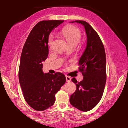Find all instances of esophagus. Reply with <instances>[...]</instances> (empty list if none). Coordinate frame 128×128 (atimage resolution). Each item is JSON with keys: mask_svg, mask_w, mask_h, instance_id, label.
I'll use <instances>...</instances> for the list:
<instances>
[{"mask_svg": "<svg viewBox=\"0 0 128 128\" xmlns=\"http://www.w3.org/2000/svg\"><path fill=\"white\" fill-rule=\"evenodd\" d=\"M66 82H69V81H71V78H70V76H66Z\"/></svg>", "mask_w": 128, "mask_h": 128, "instance_id": "34e87169", "label": "esophagus"}]
</instances>
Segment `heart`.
Wrapping results in <instances>:
<instances>
[{
	"instance_id": "heart-1",
	"label": "heart",
	"mask_w": 128,
	"mask_h": 128,
	"mask_svg": "<svg viewBox=\"0 0 128 128\" xmlns=\"http://www.w3.org/2000/svg\"><path fill=\"white\" fill-rule=\"evenodd\" d=\"M62 36L66 40L68 46H73L75 47L81 39V32L78 28L75 26H70L64 28L61 32ZM52 41L51 37L49 38V44Z\"/></svg>"
}]
</instances>
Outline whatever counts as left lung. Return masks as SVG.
<instances>
[{
    "label": "left lung",
    "instance_id": "8db88e82",
    "mask_svg": "<svg viewBox=\"0 0 128 128\" xmlns=\"http://www.w3.org/2000/svg\"><path fill=\"white\" fill-rule=\"evenodd\" d=\"M75 22L84 26L87 42L78 61L84 78L80 82L74 78L72 79L76 90L70 96V103L78 110L86 112L93 109L102 97L106 82V53L101 40L92 26L85 21L72 22Z\"/></svg>",
    "mask_w": 128,
    "mask_h": 128
}]
</instances>
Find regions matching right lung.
<instances>
[{"label": "right lung", "instance_id": "obj_1", "mask_svg": "<svg viewBox=\"0 0 128 128\" xmlns=\"http://www.w3.org/2000/svg\"><path fill=\"white\" fill-rule=\"evenodd\" d=\"M63 20H44L32 29L21 53L18 78L24 97L33 109L42 111L54 104L55 94L66 83L61 72L44 73L42 62L48 56V37Z\"/></svg>", "mask_w": 128, "mask_h": 128}]
</instances>
